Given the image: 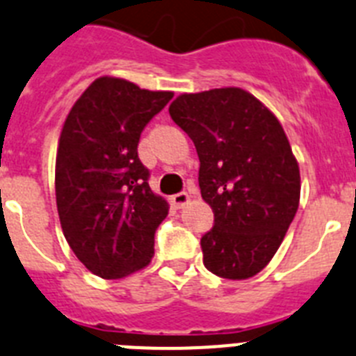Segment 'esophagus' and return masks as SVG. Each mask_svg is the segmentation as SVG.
Returning <instances> with one entry per match:
<instances>
[{
	"mask_svg": "<svg viewBox=\"0 0 356 356\" xmlns=\"http://www.w3.org/2000/svg\"><path fill=\"white\" fill-rule=\"evenodd\" d=\"M189 202H191V196L187 193H178V194H175V196H171L172 207H176V209L185 207V205H187Z\"/></svg>",
	"mask_w": 356,
	"mask_h": 356,
	"instance_id": "obj_1",
	"label": "esophagus"
}]
</instances>
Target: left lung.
I'll list each match as a JSON object with an SVG mask.
<instances>
[{"label":"left lung","instance_id":"left-lung-1","mask_svg":"<svg viewBox=\"0 0 356 356\" xmlns=\"http://www.w3.org/2000/svg\"><path fill=\"white\" fill-rule=\"evenodd\" d=\"M169 115L194 142L202 198L214 212V227L202 238L203 265L223 279L256 275L299 207V163L284 129L241 88L184 93Z\"/></svg>","mask_w":356,"mask_h":356}]
</instances>
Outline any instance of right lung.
I'll list each match as a JSON object with an SVG mask.
<instances>
[{"mask_svg":"<svg viewBox=\"0 0 356 356\" xmlns=\"http://www.w3.org/2000/svg\"><path fill=\"white\" fill-rule=\"evenodd\" d=\"M171 99L172 91L99 77L65 120L56 160L57 212L70 248L102 279L138 272L154 254V232L169 205L149 187L136 147Z\"/></svg>","mask_w":356,"mask_h":356,"instance_id":"obj_1","label":"right lung"}]
</instances>
